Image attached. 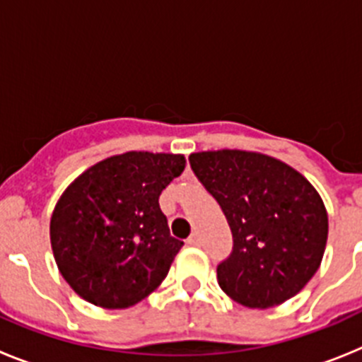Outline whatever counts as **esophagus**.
Instances as JSON below:
<instances>
[{"mask_svg":"<svg viewBox=\"0 0 362 362\" xmlns=\"http://www.w3.org/2000/svg\"><path fill=\"white\" fill-rule=\"evenodd\" d=\"M187 245H190V246H199V245H201L199 235H197V233H192L190 238L187 239Z\"/></svg>","mask_w":362,"mask_h":362,"instance_id":"esophagus-1","label":"esophagus"}]
</instances>
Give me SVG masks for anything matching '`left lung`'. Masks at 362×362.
Returning <instances> with one entry per match:
<instances>
[{"instance_id":"left-lung-1","label":"left lung","mask_w":362,"mask_h":362,"mask_svg":"<svg viewBox=\"0 0 362 362\" xmlns=\"http://www.w3.org/2000/svg\"><path fill=\"white\" fill-rule=\"evenodd\" d=\"M188 161L232 230V254L217 267L223 292L248 308H270L305 288L328 239V214L308 179L246 150L197 152Z\"/></svg>"}]
</instances>
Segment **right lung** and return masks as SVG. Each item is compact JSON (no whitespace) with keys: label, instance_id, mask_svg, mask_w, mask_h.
<instances>
[{"label":"right lung","instance_id":"right-lung-1","mask_svg":"<svg viewBox=\"0 0 362 362\" xmlns=\"http://www.w3.org/2000/svg\"><path fill=\"white\" fill-rule=\"evenodd\" d=\"M185 163L181 153H119L63 192L50 219V245L79 297L101 308H129L163 283L183 241L170 235L159 196Z\"/></svg>","mask_w":362,"mask_h":362}]
</instances>
